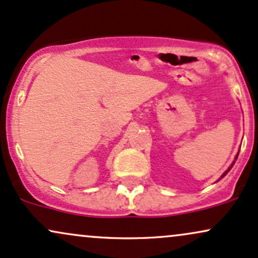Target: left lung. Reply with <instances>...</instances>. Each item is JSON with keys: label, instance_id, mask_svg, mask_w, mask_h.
Instances as JSON below:
<instances>
[{"label": "left lung", "instance_id": "8db88e82", "mask_svg": "<svg viewBox=\"0 0 258 258\" xmlns=\"http://www.w3.org/2000/svg\"><path fill=\"white\" fill-rule=\"evenodd\" d=\"M238 155H239V153H237V155H235V157H234V161H233V162H232V164H231V166H229V167H228V169H227V170H226V172H225V173H223V174H222L221 176H220V179H219V180H221V179L223 178V176H225L226 174H227V173L229 172V170H231V169H232V167H233V164L235 163V161H237V159H238Z\"/></svg>", "mask_w": 258, "mask_h": 258}]
</instances>
